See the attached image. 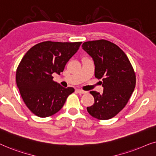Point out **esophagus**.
Instances as JSON below:
<instances>
[{
    "label": "esophagus",
    "mask_w": 156,
    "mask_h": 156,
    "mask_svg": "<svg viewBox=\"0 0 156 156\" xmlns=\"http://www.w3.org/2000/svg\"><path fill=\"white\" fill-rule=\"evenodd\" d=\"M76 91L78 93H80V94H84V93H86V91L83 90H81V89H77Z\"/></svg>",
    "instance_id": "obj_1"
}]
</instances>
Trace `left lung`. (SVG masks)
<instances>
[{
  "label": "left lung",
  "mask_w": 156,
  "mask_h": 156,
  "mask_svg": "<svg viewBox=\"0 0 156 156\" xmlns=\"http://www.w3.org/2000/svg\"><path fill=\"white\" fill-rule=\"evenodd\" d=\"M82 48L93 58L95 77L103 87L102 94L90 91L94 104L87 107L88 113L98 120H108L122 111L135 86L136 73L126 53L115 43L103 40L87 41Z\"/></svg>",
  "instance_id": "left-lung-1"
}]
</instances>
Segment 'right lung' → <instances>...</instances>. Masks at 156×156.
<instances>
[{"label": "right lung", "instance_id": "1", "mask_svg": "<svg viewBox=\"0 0 156 156\" xmlns=\"http://www.w3.org/2000/svg\"><path fill=\"white\" fill-rule=\"evenodd\" d=\"M82 42L44 41L35 45L23 57L16 70V83L25 104L41 118L53 115L75 91L55 82L52 75L63 71Z\"/></svg>", "mask_w": 156, "mask_h": 156}]
</instances>
